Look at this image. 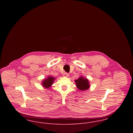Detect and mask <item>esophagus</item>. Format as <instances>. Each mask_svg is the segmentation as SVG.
<instances>
[{
    "mask_svg": "<svg viewBox=\"0 0 133 133\" xmlns=\"http://www.w3.org/2000/svg\"><path fill=\"white\" fill-rule=\"evenodd\" d=\"M63 76L64 77H69V73H63Z\"/></svg>",
    "mask_w": 133,
    "mask_h": 133,
    "instance_id": "esophagus-1",
    "label": "esophagus"
}]
</instances>
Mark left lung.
<instances>
[{
	"label": "left lung",
	"instance_id": "left-lung-1",
	"mask_svg": "<svg viewBox=\"0 0 133 133\" xmlns=\"http://www.w3.org/2000/svg\"><path fill=\"white\" fill-rule=\"evenodd\" d=\"M75 82L77 88L80 90H86L90 87L88 80L86 78L80 77L78 80H75Z\"/></svg>",
	"mask_w": 133,
	"mask_h": 133
}]
</instances>
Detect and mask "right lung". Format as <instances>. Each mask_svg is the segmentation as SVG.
I'll return each mask as SVG.
<instances>
[{"label":"right lung","instance_id":"1","mask_svg":"<svg viewBox=\"0 0 133 133\" xmlns=\"http://www.w3.org/2000/svg\"><path fill=\"white\" fill-rule=\"evenodd\" d=\"M54 79L55 78L54 77H49L47 78V79L43 80V82H42V85L46 88H49L53 84Z\"/></svg>","mask_w":133,"mask_h":133}]
</instances>
